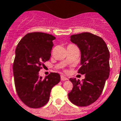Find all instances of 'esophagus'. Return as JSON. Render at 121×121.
<instances>
[{"label": "esophagus", "mask_w": 121, "mask_h": 121, "mask_svg": "<svg viewBox=\"0 0 121 121\" xmlns=\"http://www.w3.org/2000/svg\"><path fill=\"white\" fill-rule=\"evenodd\" d=\"M68 79V78H66V77H65L64 75H61V81H66Z\"/></svg>", "instance_id": "1"}]
</instances>
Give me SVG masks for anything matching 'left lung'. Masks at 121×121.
<instances>
[{
  "label": "left lung",
  "mask_w": 121,
  "mask_h": 121,
  "mask_svg": "<svg viewBox=\"0 0 121 121\" xmlns=\"http://www.w3.org/2000/svg\"><path fill=\"white\" fill-rule=\"evenodd\" d=\"M70 38L81 51L78 73L85 74V79L82 81L69 79L73 86L68 97L75 105L85 107L96 101L101 95L109 76V51L105 41L91 33L73 34Z\"/></svg>",
  "instance_id": "left-lung-1"
}]
</instances>
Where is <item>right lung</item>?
Returning <instances> with one entry per match:
<instances>
[{"label": "right lung", "mask_w": 121, "mask_h": 121, "mask_svg": "<svg viewBox=\"0 0 121 121\" xmlns=\"http://www.w3.org/2000/svg\"><path fill=\"white\" fill-rule=\"evenodd\" d=\"M56 38L49 34H27L18 43L13 63L16 93L20 99L30 108H40L49 101L50 92L60 81L57 73H50L43 79L39 71L50 60Z\"/></svg>", "instance_id": "obj_1"}]
</instances>
